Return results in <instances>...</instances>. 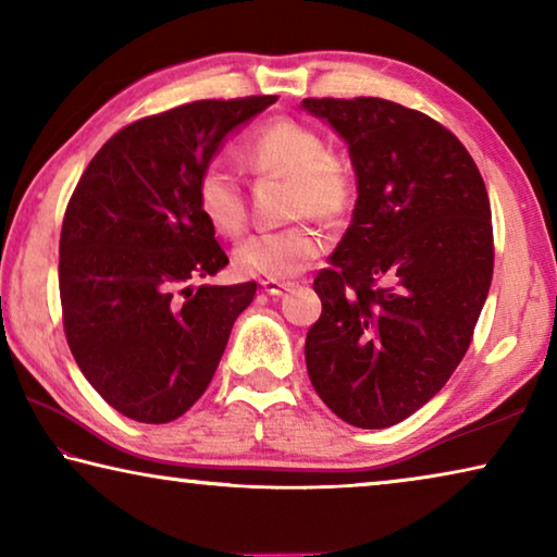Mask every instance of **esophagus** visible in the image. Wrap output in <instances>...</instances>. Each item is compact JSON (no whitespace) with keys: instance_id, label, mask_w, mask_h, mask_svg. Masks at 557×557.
<instances>
[{"instance_id":"obj_1","label":"esophagus","mask_w":557,"mask_h":557,"mask_svg":"<svg viewBox=\"0 0 557 557\" xmlns=\"http://www.w3.org/2000/svg\"><path fill=\"white\" fill-rule=\"evenodd\" d=\"M260 285H262L264 293L272 295V297H277V295L285 293V289H289V282H282V280H262Z\"/></svg>"}]
</instances>
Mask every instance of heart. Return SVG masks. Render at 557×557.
<instances>
[{"mask_svg": "<svg viewBox=\"0 0 557 557\" xmlns=\"http://www.w3.org/2000/svg\"><path fill=\"white\" fill-rule=\"evenodd\" d=\"M239 162L257 177H287V218L345 220L355 205V177L345 160L312 124L275 117L255 127L239 145ZM197 210L214 232L237 237L247 225V199L235 172L210 162L197 174ZM327 237L310 222L257 232L235 250V268L247 277L285 280L310 268Z\"/></svg>", "mask_w": 557, "mask_h": 557, "instance_id": "heart-1", "label": "heart"}]
</instances>
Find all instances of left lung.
<instances>
[{
  "label": "left lung",
  "instance_id": "obj_1",
  "mask_svg": "<svg viewBox=\"0 0 557 557\" xmlns=\"http://www.w3.org/2000/svg\"><path fill=\"white\" fill-rule=\"evenodd\" d=\"M350 147L352 222L314 277V393L355 428L410 418L468 352L493 282L491 199L458 137L380 97H307Z\"/></svg>",
  "mask_w": 557,
  "mask_h": 557
}]
</instances>
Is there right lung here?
<instances>
[{
    "mask_svg": "<svg viewBox=\"0 0 557 557\" xmlns=\"http://www.w3.org/2000/svg\"><path fill=\"white\" fill-rule=\"evenodd\" d=\"M275 95L199 99L122 127L66 205L60 300L66 345L107 405L137 422L177 420L202 397L255 282L199 285L230 262L195 185L237 124Z\"/></svg>",
    "mask_w": 557,
    "mask_h": 557,
    "instance_id": "add662e5",
    "label": "right lung"
}]
</instances>
